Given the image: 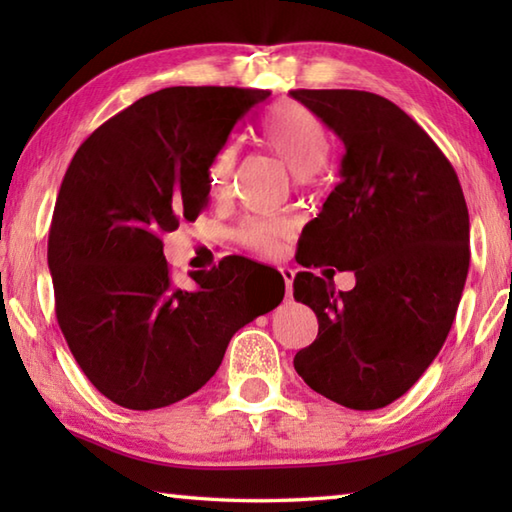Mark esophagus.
Returning a JSON list of instances; mask_svg holds the SVG:
<instances>
[{"instance_id": "1", "label": "esophagus", "mask_w": 512, "mask_h": 512, "mask_svg": "<svg viewBox=\"0 0 512 512\" xmlns=\"http://www.w3.org/2000/svg\"><path fill=\"white\" fill-rule=\"evenodd\" d=\"M281 277L286 281V297H292V281H295V270L292 268H281Z\"/></svg>"}]
</instances>
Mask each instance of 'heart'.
<instances>
[{
    "label": "heart",
    "instance_id": "heart-1",
    "mask_svg": "<svg viewBox=\"0 0 512 512\" xmlns=\"http://www.w3.org/2000/svg\"><path fill=\"white\" fill-rule=\"evenodd\" d=\"M262 143L268 151L286 162V167L299 180L314 176L330 156L332 136L321 118L299 103L279 105L262 125ZM237 165V147L226 145L209 167V187L213 195H224L231 189ZM239 239L259 255H275L286 235L281 220H246L239 226Z\"/></svg>",
    "mask_w": 512,
    "mask_h": 512
}]
</instances>
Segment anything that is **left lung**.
<instances>
[{"label": "left lung", "mask_w": 512, "mask_h": 512, "mask_svg": "<svg viewBox=\"0 0 512 512\" xmlns=\"http://www.w3.org/2000/svg\"><path fill=\"white\" fill-rule=\"evenodd\" d=\"M343 140L341 182L308 224L301 266L354 270L356 286L295 277L319 319L295 356L317 394L369 411L400 398L447 341L469 273V209L458 173L429 134L383 96L292 90Z\"/></svg>", "instance_id": "1"}]
</instances>
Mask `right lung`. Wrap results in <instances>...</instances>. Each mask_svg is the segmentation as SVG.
Wrapping results in <instances>:
<instances>
[{"label": "right lung", "instance_id": "add662e5", "mask_svg": "<svg viewBox=\"0 0 512 512\" xmlns=\"http://www.w3.org/2000/svg\"><path fill=\"white\" fill-rule=\"evenodd\" d=\"M268 90L165 88L76 149L54 204L48 266L59 328L83 374L116 405L149 411L198 391L231 336L277 308L250 295L259 264L224 257L173 284L162 235L209 202V167Z\"/></svg>", "mask_w": 512, "mask_h": 512}]
</instances>
